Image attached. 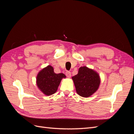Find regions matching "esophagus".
<instances>
[{
    "label": "esophagus",
    "mask_w": 134,
    "mask_h": 134,
    "mask_svg": "<svg viewBox=\"0 0 134 134\" xmlns=\"http://www.w3.org/2000/svg\"><path fill=\"white\" fill-rule=\"evenodd\" d=\"M65 74H66V76L67 77H68V78H70V77H71V72L70 71H67L65 72Z\"/></svg>",
    "instance_id": "esophagus-1"
}]
</instances>
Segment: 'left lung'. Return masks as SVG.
<instances>
[{
  "label": "left lung",
  "mask_w": 134,
  "mask_h": 134,
  "mask_svg": "<svg viewBox=\"0 0 134 134\" xmlns=\"http://www.w3.org/2000/svg\"><path fill=\"white\" fill-rule=\"evenodd\" d=\"M76 93L83 97H89L98 90L100 83L99 74L93 70L82 66L78 74L72 77Z\"/></svg>",
  "instance_id": "obj_1"
}]
</instances>
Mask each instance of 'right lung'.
Segmentation results:
<instances>
[{"label": "right lung", "instance_id": "right-lung-1", "mask_svg": "<svg viewBox=\"0 0 134 134\" xmlns=\"http://www.w3.org/2000/svg\"><path fill=\"white\" fill-rule=\"evenodd\" d=\"M65 78L66 76L63 73H55L53 67L48 65L38 72L36 83L43 94L50 96L57 91L61 80Z\"/></svg>", "mask_w": 134, "mask_h": 134}]
</instances>
